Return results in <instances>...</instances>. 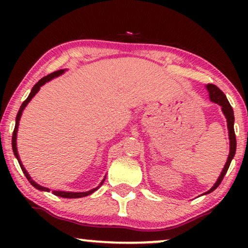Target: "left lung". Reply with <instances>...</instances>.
Segmentation results:
<instances>
[{
    "label": "left lung",
    "mask_w": 248,
    "mask_h": 248,
    "mask_svg": "<svg viewBox=\"0 0 248 248\" xmlns=\"http://www.w3.org/2000/svg\"><path fill=\"white\" fill-rule=\"evenodd\" d=\"M206 89H208V91H209L210 99H211V101H213V103L219 104L220 106L222 107V111H223V114H225V116L227 118V123H228L229 140H230V152H229V155H228V160H227L225 167H223L222 171H221V175L219 176L218 181L216 182V184L213 185V187L210 189V191L206 192V193H211L212 191H215V189L220 185V183L222 182V179H223V177H225L227 170H228L230 162H232L233 155H235V152H236V135H235V130H233V121H235V117H233V110H232V107L230 106L228 99H227L226 94L223 93L218 87L215 86V84H212V83H209L208 86H206Z\"/></svg>",
    "instance_id": "1"
}]
</instances>
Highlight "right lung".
<instances>
[{
    "label": "right lung",
    "instance_id": "add662e5",
    "mask_svg": "<svg viewBox=\"0 0 248 248\" xmlns=\"http://www.w3.org/2000/svg\"><path fill=\"white\" fill-rule=\"evenodd\" d=\"M64 72V70H59V71H55V72H53V73H50V74H48V76H46V77H44L43 79H40L38 82H37L35 86H33V88L31 89V93H29V96H28V98H27V99L23 101L22 103V105H21V107H20V109H19V111H18V115H16V126H15V130H13V134H12V149H13V152H15V155L16 157V159H18V161H19V165H20V167H21V169H22V171H23V174L26 175V177H27V179H28V181L30 182V184H31L33 187H36L37 189H40V191H47V192H49V188H46V187H44V186H40V185H38L37 184V183H35L32 181L31 178H30V176L28 175V172L26 171V169H25V167H23L22 166V164H21V161H20V159H19V155H18V151H16V132H18V126H19V121H20V117H21V114H22V110H23V108H25L26 106H27V104L29 103L30 100H31V98L35 96V94L38 93L39 91V89H40V87L43 86V84H45L47 81H49V80H52L53 78H55V77H59L60 74H62ZM105 181V179H104ZM104 181L101 182V184H103L104 183ZM100 184V185H101ZM98 187H99V186H98ZM98 187H96V188H93V189H91V191H88V192H81V193H73V192H62V191H53V194L54 195H56V196H61V198H65V199H77V198H83V196H87V195H90L91 193H93L94 191H96V189H98Z\"/></svg>",
    "mask_w": 248,
    "mask_h": 248
}]
</instances>
